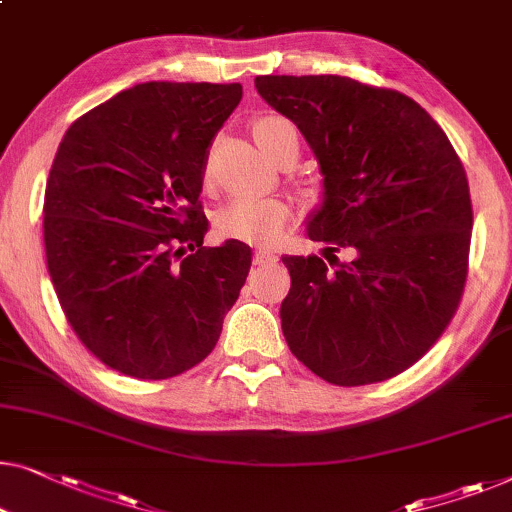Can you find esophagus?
Returning <instances> with one entry per match:
<instances>
[{
    "instance_id": "obj_1",
    "label": "esophagus",
    "mask_w": 512,
    "mask_h": 512,
    "mask_svg": "<svg viewBox=\"0 0 512 512\" xmlns=\"http://www.w3.org/2000/svg\"><path fill=\"white\" fill-rule=\"evenodd\" d=\"M274 261H277V256H274L272 251L258 249L256 254H254V265H258V268H261V265H270V263H274Z\"/></svg>"
}]
</instances>
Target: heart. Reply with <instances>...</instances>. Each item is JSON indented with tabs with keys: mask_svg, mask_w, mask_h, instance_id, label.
Returning a JSON list of instances; mask_svg holds the SVG:
<instances>
[{
	"mask_svg": "<svg viewBox=\"0 0 512 512\" xmlns=\"http://www.w3.org/2000/svg\"><path fill=\"white\" fill-rule=\"evenodd\" d=\"M251 133L274 164H293L300 157V131L284 115H258L251 122ZM288 221L291 205L281 198H235L221 207L214 224L228 240L268 247L281 240Z\"/></svg>",
	"mask_w": 512,
	"mask_h": 512,
	"instance_id": "heart-1",
	"label": "heart"
}]
</instances>
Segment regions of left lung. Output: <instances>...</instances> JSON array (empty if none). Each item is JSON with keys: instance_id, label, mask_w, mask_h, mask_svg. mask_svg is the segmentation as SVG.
<instances>
[{"instance_id": "1", "label": "left lung", "mask_w": 512, "mask_h": 512, "mask_svg": "<svg viewBox=\"0 0 512 512\" xmlns=\"http://www.w3.org/2000/svg\"><path fill=\"white\" fill-rule=\"evenodd\" d=\"M256 90L302 131L325 201L309 240L325 258L284 256L281 330L323 381H388L443 335L469 274V180L443 129L411 96L344 76H258ZM348 248L354 258L334 256Z\"/></svg>"}]
</instances>
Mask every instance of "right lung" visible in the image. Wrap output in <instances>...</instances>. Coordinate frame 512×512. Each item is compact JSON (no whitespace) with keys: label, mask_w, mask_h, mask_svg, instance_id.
Listing matches in <instances>:
<instances>
[{"label":"right lung","mask_w":512,"mask_h":512,"mask_svg":"<svg viewBox=\"0 0 512 512\" xmlns=\"http://www.w3.org/2000/svg\"><path fill=\"white\" fill-rule=\"evenodd\" d=\"M242 85L143 83L64 133L46 184L43 242L66 321L94 358L143 381L217 346L251 249L203 247L207 154Z\"/></svg>","instance_id":"right-lung-1"}]
</instances>
